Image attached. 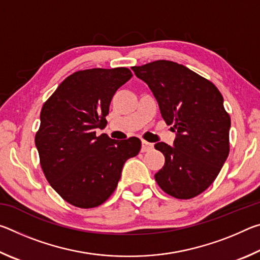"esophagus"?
Wrapping results in <instances>:
<instances>
[{"mask_svg":"<svg viewBox=\"0 0 260 260\" xmlns=\"http://www.w3.org/2000/svg\"><path fill=\"white\" fill-rule=\"evenodd\" d=\"M152 148H153L152 143H149V142H147V141H142V148H141V151L146 152V151L151 150Z\"/></svg>","mask_w":260,"mask_h":260,"instance_id":"34e87169","label":"esophagus"}]
</instances>
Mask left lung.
I'll return each mask as SVG.
<instances>
[{
  "mask_svg": "<svg viewBox=\"0 0 260 260\" xmlns=\"http://www.w3.org/2000/svg\"><path fill=\"white\" fill-rule=\"evenodd\" d=\"M150 88L162 119L175 132L173 146L155 144L165 164L155 174L162 190L179 200L192 199L208 189L230 153L231 117L212 82L171 60L133 67Z\"/></svg>",
  "mask_w": 260,
  "mask_h": 260,
  "instance_id": "8db88e82",
  "label": "left lung"
}]
</instances>
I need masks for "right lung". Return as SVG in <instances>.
<instances>
[{
  "mask_svg": "<svg viewBox=\"0 0 260 260\" xmlns=\"http://www.w3.org/2000/svg\"><path fill=\"white\" fill-rule=\"evenodd\" d=\"M132 78L127 68L74 72L57 87L40 114L35 146L48 182L68 203L90 209L112 195L138 138L112 140L104 128L113 95Z\"/></svg>",
  "mask_w": 260,
  "mask_h": 260,
  "instance_id": "add662e5",
  "label": "right lung"
}]
</instances>
